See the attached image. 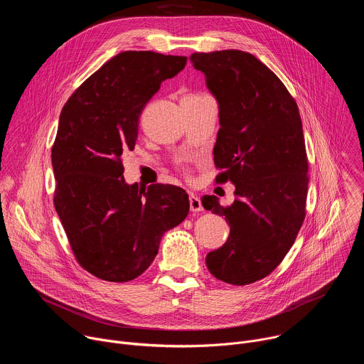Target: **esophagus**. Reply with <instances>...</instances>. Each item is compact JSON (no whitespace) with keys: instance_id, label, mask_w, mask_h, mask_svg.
Masks as SVG:
<instances>
[{"instance_id":"esophagus-1","label":"esophagus","mask_w":364,"mask_h":364,"mask_svg":"<svg viewBox=\"0 0 364 364\" xmlns=\"http://www.w3.org/2000/svg\"><path fill=\"white\" fill-rule=\"evenodd\" d=\"M188 200H190V210L191 212H203V204L197 196L191 194L188 197Z\"/></svg>"}]
</instances>
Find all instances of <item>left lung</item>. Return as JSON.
Returning a JSON list of instances; mask_svg holds the SVG:
<instances>
[{"mask_svg":"<svg viewBox=\"0 0 364 364\" xmlns=\"http://www.w3.org/2000/svg\"><path fill=\"white\" fill-rule=\"evenodd\" d=\"M193 68L219 103L216 183L230 180L235 201L201 198L205 210L225 216L226 243L207 253L213 277L247 285L268 277L285 257L305 218L308 160L296 102L278 76L242 50L193 53Z\"/></svg>","mask_w":364,"mask_h":364,"instance_id":"left-lung-1","label":"left lung"}]
</instances>
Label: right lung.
<instances>
[{
  "label": "right lung",
  "instance_id": "right-lung-1",
  "mask_svg": "<svg viewBox=\"0 0 364 364\" xmlns=\"http://www.w3.org/2000/svg\"><path fill=\"white\" fill-rule=\"evenodd\" d=\"M184 56L122 51L89 76L62 109L51 148L55 207L79 265L109 282L139 277L163 235L188 215L187 193L171 184L138 187L124 178L139 117Z\"/></svg>",
  "mask_w": 364,
  "mask_h": 364
}]
</instances>
